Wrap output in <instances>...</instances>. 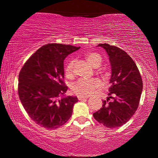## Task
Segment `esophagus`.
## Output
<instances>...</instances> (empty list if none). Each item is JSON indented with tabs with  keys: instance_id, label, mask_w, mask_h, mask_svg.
Segmentation results:
<instances>
[{
	"instance_id": "34e87169",
	"label": "esophagus",
	"mask_w": 158,
	"mask_h": 158,
	"mask_svg": "<svg viewBox=\"0 0 158 158\" xmlns=\"http://www.w3.org/2000/svg\"><path fill=\"white\" fill-rule=\"evenodd\" d=\"M77 98H78L79 101H82V100H85V99H88V96H77Z\"/></svg>"
}]
</instances>
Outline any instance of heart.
Instances as JSON below:
<instances>
[{"instance_id":"obj_1","label":"heart","mask_w":158,"mask_h":158,"mask_svg":"<svg viewBox=\"0 0 158 158\" xmlns=\"http://www.w3.org/2000/svg\"><path fill=\"white\" fill-rule=\"evenodd\" d=\"M85 59L90 65L94 68H98L102 62V58L101 55L95 52H88L84 55ZM75 60L70 57L66 60L64 63V74L67 77H70L73 75L74 72ZM101 85V81L97 78L94 79H81L73 84V93L81 96H88L94 94L95 90L100 88Z\"/></svg>"}]
</instances>
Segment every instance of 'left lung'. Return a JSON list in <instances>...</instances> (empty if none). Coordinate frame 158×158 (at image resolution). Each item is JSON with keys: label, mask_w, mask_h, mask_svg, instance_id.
<instances>
[{"label": "left lung", "mask_w": 158, "mask_h": 158, "mask_svg": "<svg viewBox=\"0 0 158 158\" xmlns=\"http://www.w3.org/2000/svg\"><path fill=\"white\" fill-rule=\"evenodd\" d=\"M98 47H102L109 57L111 86L102 107L93 115L106 127L116 128L128 122L137 111L143 83L137 64L126 52L109 44Z\"/></svg>", "instance_id": "8db88e82"}]
</instances>
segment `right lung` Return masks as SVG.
I'll use <instances>...</instances> for the list:
<instances>
[{
  "instance_id": "add662e5",
  "label": "right lung",
  "mask_w": 158,
  "mask_h": 158,
  "mask_svg": "<svg viewBox=\"0 0 158 158\" xmlns=\"http://www.w3.org/2000/svg\"><path fill=\"white\" fill-rule=\"evenodd\" d=\"M81 47L47 44L36 51L19 73L18 92L25 111L34 122L47 129H57L69 120L77 97L64 96V60Z\"/></svg>"
}]
</instances>
